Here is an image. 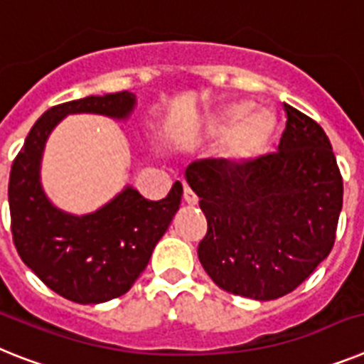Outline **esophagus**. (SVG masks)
<instances>
[{"label":"esophagus","mask_w":364,"mask_h":364,"mask_svg":"<svg viewBox=\"0 0 364 364\" xmlns=\"http://www.w3.org/2000/svg\"><path fill=\"white\" fill-rule=\"evenodd\" d=\"M183 200H185V203H187L188 207L198 205V198H196V194H194V192H192L191 188L187 187V185H185V187H183Z\"/></svg>","instance_id":"1"}]
</instances>
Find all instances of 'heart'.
<instances>
[{"label":"heart","instance_id":"b5f03b06","mask_svg":"<svg viewBox=\"0 0 364 364\" xmlns=\"http://www.w3.org/2000/svg\"><path fill=\"white\" fill-rule=\"evenodd\" d=\"M207 133H224L220 155L233 166H248L270 151L279 133V118L268 107L252 111V103H233L207 124Z\"/></svg>","mask_w":364,"mask_h":364}]
</instances>
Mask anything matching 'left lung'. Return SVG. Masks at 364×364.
I'll list each match as a JSON object with an SVG mask.
<instances>
[{
    "mask_svg": "<svg viewBox=\"0 0 364 364\" xmlns=\"http://www.w3.org/2000/svg\"><path fill=\"white\" fill-rule=\"evenodd\" d=\"M283 109L277 154L248 166L203 159L185 170L207 218L201 267L220 289L259 301L292 292L328 257L343 209L328 135L294 107Z\"/></svg>",
    "mask_w": 364,
    "mask_h": 364,
    "instance_id": "1",
    "label": "left lung"
}]
</instances>
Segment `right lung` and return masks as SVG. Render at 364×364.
<instances>
[{"label": "right lung", "instance_id": "right-lung-1", "mask_svg": "<svg viewBox=\"0 0 364 364\" xmlns=\"http://www.w3.org/2000/svg\"><path fill=\"white\" fill-rule=\"evenodd\" d=\"M135 107L136 96L127 90L51 107L12 163L9 207L18 255L51 291L75 304H103L129 291L176 216L183 187L176 181L166 198L149 201L125 185L94 213L72 215L55 205L42 187L46 142L68 114L127 120Z\"/></svg>", "mask_w": 364, "mask_h": 364}]
</instances>
